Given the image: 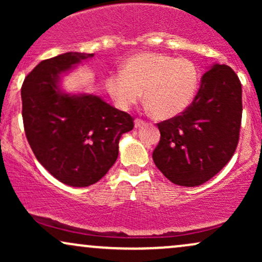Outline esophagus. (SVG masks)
<instances>
[{"label": "esophagus", "mask_w": 262, "mask_h": 262, "mask_svg": "<svg viewBox=\"0 0 262 262\" xmlns=\"http://www.w3.org/2000/svg\"><path fill=\"white\" fill-rule=\"evenodd\" d=\"M144 124V121H141V119H135V121H134V127L135 128H140L141 127V125H143Z\"/></svg>", "instance_id": "esophagus-1"}]
</instances>
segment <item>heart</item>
<instances>
[{
	"label": "heart",
	"instance_id": "1",
	"mask_svg": "<svg viewBox=\"0 0 262 262\" xmlns=\"http://www.w3.org/2000/svg\"><path fill=\"white\" fill-rule=\"evenodd\" d=\"M200 77V70L192 60L144 52L129 56L123 62L122 73L108 75L104 85L119 110H130L144 92V101L151 113L166 119L192 103Z\"/></svg>",
	"mask_w": 262,
	"mask_h": 262
}]
</instances>
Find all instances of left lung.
Instances as JSON below:
<instances>
[{
	"instance_id": "left-lung-1",
	"label": "left lung",
	"mask_w": 262,
	"mask_h": 262,
	"mask_svg": "<svg viewBox=\"0 0 262 262\" xmlns=\"http://www.w3.org/2000/svg\"><path fill=\"white\" fill-rule=\"evenodd\" d=\"M242 83L233 69L214 64L202 76L193 102L159 123L156 167L179 186H200L217 175L235 151L242 124Z\"/></svg>"
}]
</instances>
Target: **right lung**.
Returning <instances> with one entry per match:
<instances>
[{"instance_id": "1", "label": "right lung", "mask_w": 262, "mask_h": 262, "mask_svg": "<svg viewBox=\"0 0 262 262\" xmlns=\"http://www.w3.org/2000/svg\"><path fill=\"white\" fill-rule=\"evenodd\" d=\"M93 54L69 52L40 61L20 90L26 137L38 161L65 185L86 187L108 172L119 139L134 127L128 113L91 93H68L61 79Z\"/></svg>"}]
</instances>
